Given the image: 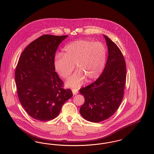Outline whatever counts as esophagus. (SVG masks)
I'll return each mask as SVG.
<instances>
[{
    "instance_id": "obj_1",
    "label": "esophagus",
    "mask_w": 154,
    "mask_h": 154,
    "mask_svg": "<svg viewBox=\"0 0 154 154\" xmlns=\"http://www.w3.org/2000/svg\"><path fill=\"white\" fill-rule=\"evenodd\" d=\"M72 92H73L74 95H75L79 93V91L77 89H72Z\"/></svg>"
}]
</instances>
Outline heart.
Here are the masks:
<instances>
[{
    "label": "heart",
    "mask_w": 154,
    "mask_h": 154,
    "mask_svg": "<svg viewBox=\"0 0 154 154\" xmlns=\"http://www.w3.org/2000/svg\"><path fill=\"white\" fill-rule=\"evenodd\" d=\"M107 59V50L99 42L89 40H79L67 44L62 55H57L54 66L59 74L67 79L73 72L77 71L66 81L68 87H80L85 80L88 82L96 80L102 73Z\"/></svg>",
    "instance_id": "heart-1"
}]
</instances>
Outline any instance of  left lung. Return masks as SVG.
<instances>
[{"label":"left lung","instance_id":"8db88e82","mask_svg":"<svg viewBox=\"0 0 154 154\" xmlns=\"http://www.w3.org/2000/svg\"><path fill=\"white\" fill-rule=\"evenodd\" d=\"M103 36L109 53L104 70L95 82L80 89L85 98L80 109L81 115L92 122L107 119L116 112L122 100L126 84L124 57L115 43L109 37Z\"/></svg>","mask_w":154,"mask_h":154}]
</instances>
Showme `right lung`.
<instances>
[{"label": "right lung", "mask_w": 154, "mask_h": 154, "mask_svg": "<svg viewBox=\"0 0 154 154\" xmlns=\"http://www.w3.org/2000/svg\"><path fill=\"white\" fill-rule=\"evenodd\" d=\"M67 36L39 37L25 48L18 60L15 72L17 95L24 110L35 119H54L73 96L71 89L63 88L54 66L59 45Z\"/></svg>", "instance_id": "add662e5"}]
</instances>
